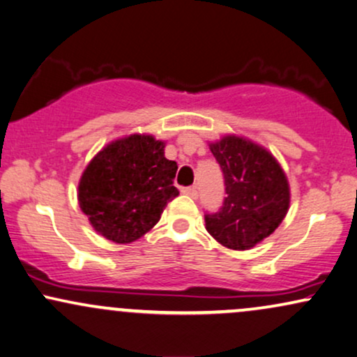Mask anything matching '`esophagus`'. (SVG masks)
Returning a JSON list of instances; mask_svg holds the SVG:
<instances>
[{"label":"esophagus","mask_w":357,"mask_h":357,"mask_svg":"<svg viewBox=\"0 0 357 357\" xmlns=\"http://www.w3.org/2000/svg\"><path fill=\"white\" fill-rule=\"evenodd\" d=\"M181 192L186 194V196H189V197H194V199H196V197H197V188H196V186L183 188Z\"/></svg>","instance_id":"obj_1"}]
</instances>
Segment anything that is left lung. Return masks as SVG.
Returning <instances> with one entry per match:
<instances>
[{
  "instance_id": "8db88e82",
  "label": "left lung",
  "mask_w": 357,
  "mask_h": 357,
  "mask_svg": "<svg viewBox=\"0 0 357 357\" xmlns=\"http://www.w3.org/2000/svg\"><path fill=\"white\" fill-rule=\"evenodd\" d=\"M211 151L222 169L227 196L218 212L204 215L207 232L227 249H252L285 219L287 176L265 148L236 135L211 143Z\"/></svg>"
}]
</instances>
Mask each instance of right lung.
<instances>
[{"label":"right lung","mask_w":357,"mask_h":357,"mask_svg":"<svg viewBox=\"0 0 357 357\" xmlns=\"http://www.w3.org/2000/svg\"><path fill=\"white\" fill-rule=\"evenodd\" d=\"M176 161L151 135H130L98 151L79 183V206L108 241L130 243L153 229L178 196Z\"/></svg>","instance_id":"1"}]
</instances>
